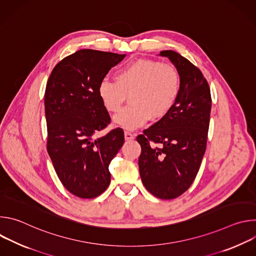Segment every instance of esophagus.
<instances>
[{
    "instance_id": "34e87169",
    "label": "esophagus",
    "mask_w": 256,
    "mask_h": 256,
    "mask_svg": "<svg viewBox=\"0 0 256 256\" xmlns=\"http://www.w3.org/2000/svg\"><path fill=\"white\" fill-rule=\"evenodd\" d=\"M124 138H126V140H130L134 138V134L132 132H128V130H126V132H124Z\"/></svg>"
}]
</instances>
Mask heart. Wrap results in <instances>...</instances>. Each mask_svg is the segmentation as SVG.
Listing matches in <instances>:
<instances>
[{
  "label": "heart",
  "instance_id": "1",
  "mask_svg": "<svg viewBox=\"0 0 256 256\" xmlns=\"http://www.w3.org/2000/svg\"><path fill=\"white\" fill-rule=\"evenodd\" d=\"M116 79L101 80L98 95L109 112H118L130 94V103L114 118V124L126 130L165 118L181 91L179 70L156 60H136L120 68Z\"/></svg>",
  "mask_w": 256,
  "mask_h": 256
}]
</instances>
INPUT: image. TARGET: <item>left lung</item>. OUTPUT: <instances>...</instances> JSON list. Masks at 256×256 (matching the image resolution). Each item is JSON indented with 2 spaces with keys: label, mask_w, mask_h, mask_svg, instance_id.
<instances>
[{
  "label": "left lung",
  "mask_w": 256,
  "mask_h": 256,
  "mask_svg": "<svg viewBox=\"0 0 256 256\" xmlns=\"http://www.w3.org/2000/svg\"><path fill=\"white\" fill-rule=\"evenodd\" d=\"M181 76L180 95L169 114L136 136L142 184L156 198L186 192L200 170L206 148L212 97L200 70L173 50H163Z\"/></svg>",
  "instance_id": "1"
}]
</instances>
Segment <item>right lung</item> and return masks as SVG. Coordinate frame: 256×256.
<instances>
[{
    "instance_id": "1",
    "label": "right lung",
    "mask_w": 256,
    "mask_h": 256,
    "mask_svg": "<svg viewBox=\"0 0 256 256\" xmlns=\"http://www.w3.org/2000/svg\"><path fill=\"white\" fill-rule=\"evenodd\" d=\"M124 56L80 50L58 62L46 83L48 153L62 186L81 198H93L106 190L112 177L109 164L124 142L120 128L95 138L97 132L112 122L98 85Z\"/></svg>"
}]
</instances>
